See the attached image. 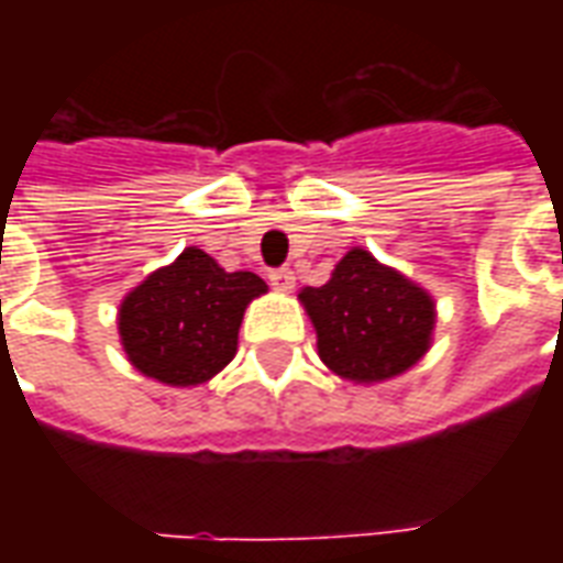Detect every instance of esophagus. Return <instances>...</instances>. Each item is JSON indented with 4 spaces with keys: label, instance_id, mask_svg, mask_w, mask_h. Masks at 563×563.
Wrapping results in <instances>:
<instances>
[{
    "label": "esophagus",
    "instance_id": "esophagus-1",
    "mask_svg": "<svg viewBox=\"0 0 563 563\" xmlns=\"http://www.w3.org/2000/svg\"><path fill=\"white\" fill-rule=\"evenodd\" d=\"M268 283L277 289V292H292L295 286V274L289 268H277L268 274Z\"/></svg>",
    "mask_w": 563,
    "mask_h": 563
}]
</instances>
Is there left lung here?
Listing matches in <instances>:
<instances>
[{"label":"left lung","mask_w":563,"mask_h":563,"mask_svg":"<svg viewBox=\"0 0 563 563\" xmlns=\"http://www.w3.org/2000/svg\"><path fill=\"white\" fill-rule=\"evenodd\" d=\"M298 301L313 322L322 365L355 386L401 377L434 343L431 292L365 246H353L325 286H305Z\"/></svg>","instance_id":"left-lung-1"}]
</instances>
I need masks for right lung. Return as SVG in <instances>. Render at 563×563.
Returning <instances> with one entry per match:
<instances>
[{
  "mask_svg": "<svg viewBox=\"0 0 563 563\" xmlns=\"http://www.w3.org/2000/svg\"><path fill=\"white\" fill-rule=\"evenodd\" d=\"M265 292L253 271H225L186 246L120 301L117 331L129 365L174 389L208 383L234 358L244 310Z\"/></svg>",
  "mask_w": 563,
  "mask_h": 563,
  "instance_id": "add662e5",
  "label": "right lung"
}]
</instances>
